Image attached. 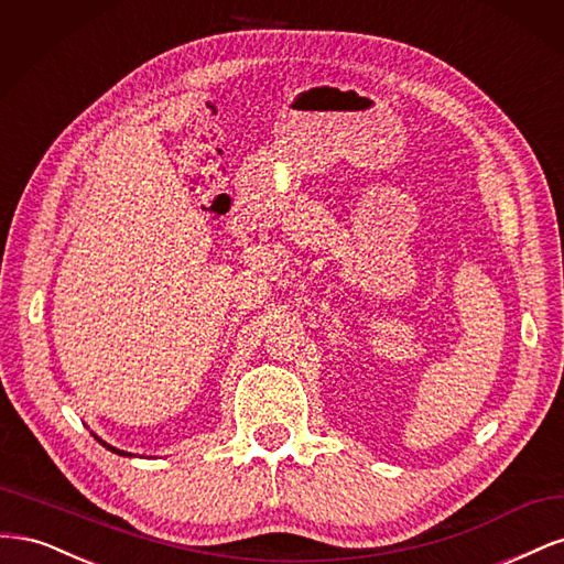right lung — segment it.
<instances>
[{"mask_svg": "<svg viewBox=\"0 0 564 564\" xmlns=\"http://www.w3.org/2000/svg\"><path fill=\"white\" fill-rule=\"evenodd\" d=\"M94 437H96V440H98V442H100V445H104V447H108V449H110V452H115V454H119V456H129V454H127V452H122V449H117V447H112V445H108V442H104V440H100V437H98V435H94Z\"/></svg>", "mask_w": 564, "mask_h": 564, "instance_id": "obj_1", "label": "right lung"}]
</instances>
